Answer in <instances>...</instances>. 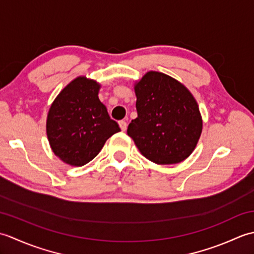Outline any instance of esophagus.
I'll return each instance as SVG.
<instances>
[{
	"label": "esophagus",
	"instance_id": "34e87169",
	"mask_svg": "<svg viewBox=\"0 0 254 254\" xmlns=\"http://www.w3.org/2000/svg\"><path fill=\"white\" fill-rule=\"evenodd\" d=\"M119 126H120V128L122 131H126L127 127V123L126 121L121 120V121H119Z\"/></svg>",
	"mask_w": 254,
	"mask_h": 254
}]
</instances>
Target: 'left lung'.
I'll list each match as a JSON object with an SVG mask.
<instances>
[{"label": "left lung", "instance_id": "1", "mask_svg": "<svg viewBox=\"0 0 254 254\" xmlns=\"http://www.w3.org/2000/svg\"><path fill=\"white\" fill-rule=\"evenodd\" d=\"M137 118L128 124L145 158L157 165L179 164L196 147L203 128L197 102L185 85L169 75L149 71L134 83Z\"/></svg>", "mask_w": 254, "mask_h": 254}]
</instances>
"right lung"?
I'll list each match as a JSON object with an SVG mask.
<instances>
[{"label": "right lung", "instance_id": "obj_1", "mask_svg": "<svg viewBox=\"0 0 254 254\" xmlns=\"http://www.w3.org/2000/svg\"><path fill=\"white\" fill-rule=\"evenodd\" d=\"M100 87L95 79L74 78L59 93L48 111L46 130L50 147L69 166L89 163L107 139L121 131L99 100Z\"/></svg>", "mask_w": 254, "mask_h": 254}]
</instances>
